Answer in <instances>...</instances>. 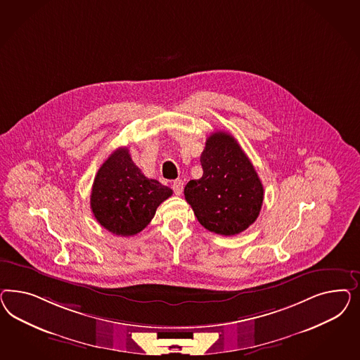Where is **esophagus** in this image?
I'll return each mask as SVG.
<instances>
[{
	"label": "esophagus",
	"mask_w": 360,
	"mask_h": 360,
	"mask_svg": "<svg viewBox=\"0 0 360 360\" xmlns=\"http://www.w3.org/2000/svg\"><path fill=\"white\" fill-rule=\"evenodd\" d=\"M172 188H173L175 195H181V194H182V191H184V182H182L181 179H176V181L173 182Z\"/></svg>",
	"instance_id": "obj_1"
}]
</instances>
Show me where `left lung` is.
I'll return each mask as SVG.
<instances>
[{
	"label": "left lung",
	"instance_id": "left-lung-1",
	"mask_svg": "<svg viewBox=\"0 0 360 360\" xmlns=\"http://www.w3.org/2000/svg\"><path fill=\"white\" fill-rule=\"evenodd\" d=\"M203 175L190 181L185 198L205 229L232 236L259 217L264 200L262 181L239 142L226 131L212 133L200 154Z\"/></svg>",
	"mask_w": 360,
	"mask_h": 360
}]
</instances>
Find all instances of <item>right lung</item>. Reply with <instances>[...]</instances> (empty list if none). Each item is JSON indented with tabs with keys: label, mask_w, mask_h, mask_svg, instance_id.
I'll return each mask as SVG.
<instances>
[{
	"label": "right lung",
	"mask_w": 360,
	"mask_h": 360,
	"mask_svg": "<svg viewBox=\"0 0 360 360\" xmlns=\"http://www.w3.org/2000/svg\"><path fill=\"white\" fill-rule=\"evenodd\" d=\"M173 190L149 179L131 161L128 148H119L100 166L91 191V210L98 223L119 236H133L152 220Z\"/></svg>",
	"instance_id": "1"
}]
</instances>
